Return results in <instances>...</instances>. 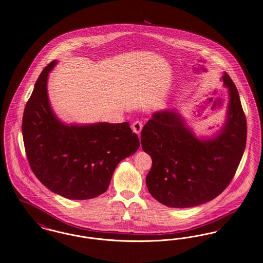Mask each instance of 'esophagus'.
<instances>
[{
	"label": "esophagus",
	"mask_w": 263,
	"mask_h": 263,
	"mask_svg": "<svg viewBox=\"0 0 263 263\" xmlns=\"http://www.w3.org/2000/svg\"><path fill=\"white\" fill-rule=\"evenodd\" d=\"M132 127H133V129H134V132L136 133V134H138V136L140 135V132H141V129H142V123L141 122H135L133 125H132Z\"/></svg>",
	"instance_id": "obj_1"
}]
</instances>
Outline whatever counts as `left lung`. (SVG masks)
Listing matches in <instances>:
<instances>
[{"instance_id": "obj_1", "label": "left lung", "mask_w": 263, "mask_h": 263, "mask_svg": "<svg viewBox=\"0 0 263 263\" xmlns=\"http://www.w3.org/2000/svg\"><path fill=\"white\" fill-rule=\"evenodd\" d=\"M227 119L213 138H198L176 110L152 114L141 130L143 152L151 155L146 186L152 197L171 208L207 203L228 187L235 176L247 143V120L237 89L228 73Z\"/></svg>"}]
</instances>
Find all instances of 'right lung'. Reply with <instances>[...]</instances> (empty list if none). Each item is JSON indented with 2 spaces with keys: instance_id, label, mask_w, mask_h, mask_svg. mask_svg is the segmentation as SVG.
<instances>
[{
  "instance_id": "right-lung-1",
  "label": "right lung",
  "mask_w": 263,
  "mask_h": 263,
  "mask_svg": "<svg viewBox=\"0 0 263 263\" xmlns=\"http://www.w3.org/2000/svg\"><path fill=\"white\" fill-rule=\"evenodd\" d=\"M42 70L23 117V138L34 175L51 192L87 200L107 191L117 165L137 152L139 140L128 123L66 125L52 111L48 73Z\"/></svg>"
}]
</instances>
